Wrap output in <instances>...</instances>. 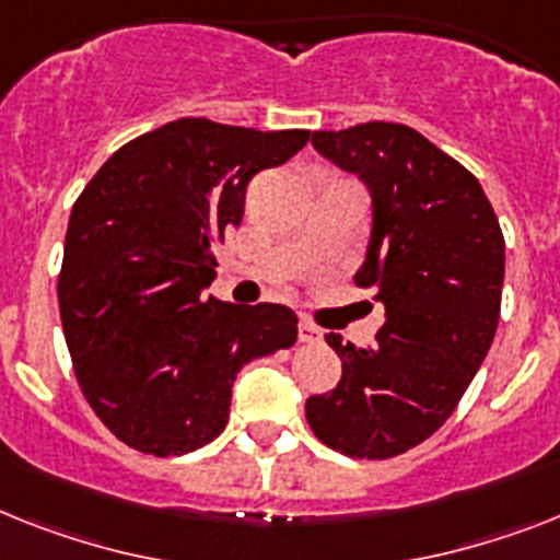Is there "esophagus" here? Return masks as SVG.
<instances>
[{
	"label": "esophagus",
	"instance_id": "obj_1",
	"mask_svg": "<svg viewBox=\"0 0 560 560\" xmlns=\"http://www.w3.org/2000/svg\"><path fill=\"white\" fill-rule=\"evenodd\" d=\"M323 331L308 320H300V343H320Z\"/></svg>",
	"mask_w": 560,
	"mask_h": 560
}]
</instances>
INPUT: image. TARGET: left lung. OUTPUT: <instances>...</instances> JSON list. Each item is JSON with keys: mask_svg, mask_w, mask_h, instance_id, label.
Listing matches in <instances>:
<instances>
[{"mask_svg": "<svg viewBox=\"0 0 560 560\" xmlns=\"http://www.w3.org/2000/svg\"><path fill=\"white\" fill-rule=\"evenodd\" d=\"M326 160L372 191V243L358 285H374L386 323L374 346L326 335L343 377L306 400L312 432L366 460L404 455L460 404L501 317L503 231L472 171L400 122L314 131Z\"/></svg>", "mask_w": 560, "mask_h": 560, "instance_id": "1", "label": "left lung"}]
</instances>
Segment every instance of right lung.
Listing matches in <instances>:
<instances>
[{"mask_svg":"<svg viewBox=\"0 0 560 560\" xmlns=\"http://www.w3.org/2000/svg\"><path fill=\"white\" fill-rule=\"evenodd\" d=\"M306 142L303 128L174 119L114 151L73 202L57 283L65 343L88 406L131 450L168 457L211 443L240 369L298 340L291 308L202 289L254 174Z\"/></svg>","mask_w":560,"mask_h":560,"instance_id":"1","label":"right lung"}]
</instances>
